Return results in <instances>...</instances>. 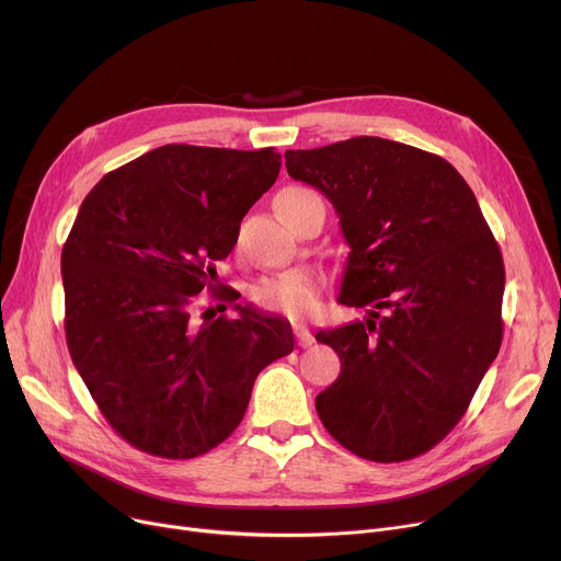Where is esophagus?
Masks as SVG:
<instances>
[{"label":"esophagus","mask_w":561,"mask_h":561,"mask_svg":"<svg viewBox=\"0 0 561 561\" xmlns=\"http://www.w3.org/2000/svg\"><path fill=\"white\" fill-rule=\"evenodd\" d=\"M296 339H298V345H302V347H311L316 343L313 334L307 328H296Z\"/></svg>","instance_id":"34e87169"}]
</instances>
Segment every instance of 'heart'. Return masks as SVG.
<instances>
[{"mask_svg":"<svg viewBox=\"0 0 561 561\" xmlns=\"http://www.w3.org/2000/svg\"><path fill=\"white\" fill-rule=\"evenodd\" d=\"M313 195L307 188H284L277 195L279 204H290ZM320 290L322 282L311 271H288L277 277H265L261 279L254 290L252 298L259 307L279 311L288 318H305L311 316L320 305Z\"/></svg>","mask_w":561,"mask_h":561,"instance_id":"1","label":"heart"}]
</instances>
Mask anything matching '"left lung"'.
Here are the masks:
<instances>
[{
    "label": "left lung",
    "instance_id": "obj_1",
    "mask_svg": "<svg viewBox=\"0 0 561 561\" xmlns=\"http://www.w3.org/2000/svg\"><path fill=\"white\" fill-rule=\"evenodd\" d=\"M350 245L339 302L366 318L320 330L341 375L316 411L343 448L404 461L461 421L503 341V254L463 176L436 154L357 136L286 150Z\"/></svg>",
    "mask_w": 561,
    "mask_h": 561
}]
</instances>
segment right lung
Listing matches in <instances>:
<instances>
[{"label": "right lung", "instance_id": "obj_1", "mask_svg": "<svg viewBox=\"0 0 561 561\" xmlns=\"http://www.w3.org/2000/svg\"><path fill=\"white\" fill-rule=\"evenodd\" d=\"M279 168L273 147L163 145L104 174L81 202L61 254L68 350L134 448L209 453L243 421L256 375L293 352L282 316L241 305L236 320L193 316Z\"/></svg>", "mask_w": 561, "mask_h": 561}]
</instances>
